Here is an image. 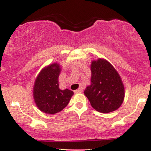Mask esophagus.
<instances>
[{
    "label": "esophagus",
    "instance_id": "esophagus-1",
    "mask_svg": "<svg viewBox=\"0 0 151 151\" xmlns=\"http://www.w3.org/2000/svg\"><path fill=\"white\" fill-rule=\"evenodd\" d=\"M81 91H82V89L81 88H79V89L74 91V93H81Z\"/></svg>",
    "mask_w": 151,
    "mask_h": 151
}]
</instances>
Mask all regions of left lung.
Instances as JSON below:
<instances>
[{
	"mask_svg": "<svg viewBox=\"0 0 151 151\" xmlns=\"http://www.w3.org/2000/svg\"><path fill=\"white\" fill-rule=\"evenodd\" d=\"M91 85L86 86L84 95L97 111H114L122 104L125 95L120 75L108 61L100 58L91 62Z\"/></svg>",
	"mask_w": 151,
	"mask_h": 151,
	"instance_id": "8db88e82",
	"label": "left lung"
}]
</instances>
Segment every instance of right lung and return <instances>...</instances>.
<instances>
[{
  "instance_id": "add662e5",
  "label": "right lung",
  "mask_w": 151,
  "mask_h": 151,
  "mask_svg": "<svg viewBox=\"0 0 151 151\" xmlns=\"http://www.w3.org/2000/svg\"><path fill=\"white\" fill-rule=\"evenodd\" d=\"M60 65L51 64L40 71L35 81L33 98L41 111L55 114L61 111L69 104L74 92L68 89L59 87Z\"/></svg>"
}]
</instances>
